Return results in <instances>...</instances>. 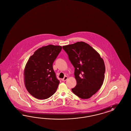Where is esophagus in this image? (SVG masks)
<instances>
[{"instance_id":"esophagus-1","label":"esophagus","mask_w":131,"mask_h":131,"mask_svg":"<svg viewBox=\"0 0 131 131\" xmlns=\"http://www.w3.org/2000/svg\"><path fill=\"white\" fill-rule=\"evenodd\" d=\"M67 76H65V77H64L63 78V79H62V81H64H64H66V80H67Z\"/></svg>"}]
</instances>
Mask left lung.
<instances>
[{"mask_svg":"<svg viewBox=\"0 0 131 131\" xmlns=\"http://www.w3.org/2000/svg\"><path fill=\"white\" fill-rule=\"evenodd\" d=\"M74 67L76 85L72 92L82 99L95 94L103 84L105 66L103 59L87 43L78 42L62 47Z\"/></svg>","mask_w":131,"mask_h":131,"instance_id":"obj_1","label":"left lung"}]
</instances>
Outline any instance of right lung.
<instances>
[{
	"instance_id": "right-lung-1",
	"label": "right lung",
	"mask_w": 131,
	"mask_h": 131,
	"mask_svg": "<svg viewBox=\"0 0 131 131\" xmlns=\"http://www.w3.org/2000/svg\"><path fill=\"white\" fill-rule=\"evenodd\" d=\"M62 49L60 46L43 47L31 56L24 69L25 85L28 92L39 99H47L55 93L60 81L53 63Z\"/></svg>"
}]
</instances>
